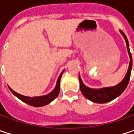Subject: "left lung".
<instances>
[{
    "label": "left lung",
    "instance_id": "obj_1",
    "mask_svg": "<svg viewBox=\"0 0 134 134\" xmlns=\"http://www.w3.org/2000/svg\"><path fill=\"white\" fill-rule=\"evenodd\" d=\"M121 34L123 36L126 42V46H127V50L130 55V65L129 68L127 70V73L125 76V77L123 78V80L121 81L120 84H118L116 86L113 87H109V88H101V89H92V88H89L88 87H86L80 76H79V81H80V89L81 93L84 94V96L92 101L93 102H97V103H105L108 102H110L112 100H113L114 98H116V97H118L119 95H120L121 94L124 92V90L126 89V88L128 85L129 81H130V74H131V69H132V55L130 51V48H129V42L126 36V35L124 34V32L120 30Z\"/></svg>",
    "mask_w": 134,
    "mask_h": 134
}]
</instances>
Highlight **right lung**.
I'll return each mask as SVG.
<instances>
[{
    "label": "right lung",
    "instance_id": "right-lung-1",
    "mask_svg": "<svg viewBox=\"0 0 134 134\" xmlns=\"http://www.w3.org/2000/svg\"><path fill=\"white\" fill-rule=\"evenodd\" d=\"M62 74H63V72L60 74V75L58 77V80H57V85H56L54 90L52 92H50V93L46 94V95L39 96V97H28V96H24V95H21L20 94L15 92L11 88H10L11 92L14 95H16L19 99H21L22 102H24L30 105L35 106V107L43 106V105H46L49 104V102H51L53 99H55L58 96L59 92H60V78H61Z\"/></svg>",
    "mask_w": 134,
    "mask_h": 134
}]
</instances>
